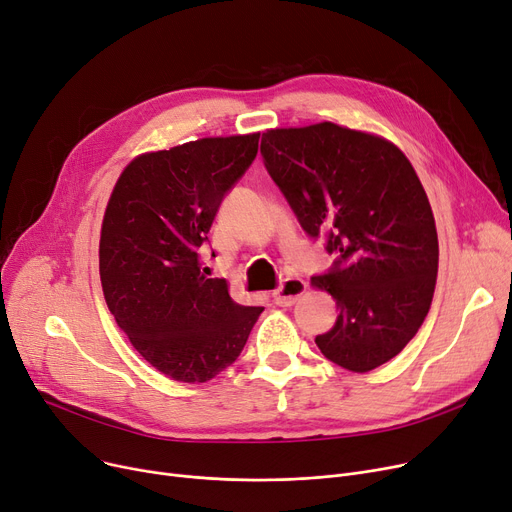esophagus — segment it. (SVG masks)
Listing matches in <instances>:
<instances>
[{"label":"esophagus","instance_id":"1","mask_svg":"<svg viewBox=\"0 0 512 512\" xmlns=\"http://www.w3.org/2000/svg\"><path fill=\"white\" fill-rule=\"evenodd\" d=\"M305 292H307V282H303L301 278H286L282 286L274 292V301L280 307H290L297 303Z\"/></svg>","mask_w":512,"mask_h":512}]
</instances>
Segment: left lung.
Segmentation results:
<instances>
[{
  "label": "left lung",
  "mask_w": 512,
  "mask_h": 512,
  "mask_svg": "<svg viewBox=\"0 0 512 512\" xmlns=\"http://www.w3.org/2000/svg\"><path fill=\"white\" fill-rule=\"evenodd\" d=\"M261 153L305 232L340 255L311 280L340 309L319 351L353 373L388 363L421 328L438 278L436 220L411 161L334 122L267 128Z\"/></svg>",
  "instance_id": "left-lung-1"
}]
</instances>
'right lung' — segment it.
I'll list each match as a JSON object with an SVG mask.
<instances>
[{"label":"right lung","mask_w":512,"mask_h":512,"mask_svg":"<svg viewBox=\"0 0 512 512\" xmlns=\"http://www.w3.org/2000/svg\"><path fill=\"white\" fill-rule=\"evenodd\" d=\"M259 149V132L147 151L107 201L99 276L107 309L147 363L203 384L236 361L263 307L238 305L201 272V245L228 188Z\"/></svg>","instance_id":"1"}]
</instances>
